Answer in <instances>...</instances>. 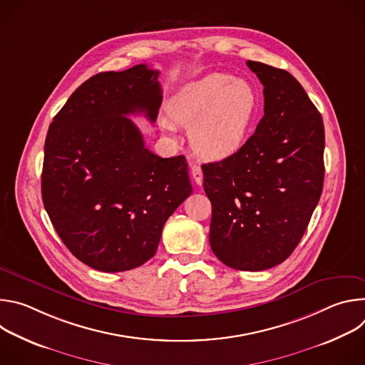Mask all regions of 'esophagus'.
I'll return each instance as SVG.
<instances>
[{
  "instance_id": "34e87169",
  "label": "esophagus",
  "mask_w": 365,
  "mask_h": 365,
  "mask_svg": "<svg viewBox=\"0 0 365 365\" xmlns=\"http://www.w3.org/2000/svg\"><path fill=\"white\" fill-rule=\"evenodd\" d=\"M190 173H192V178L193 180L200 185L202 180H203V173H202V168L199 165H192L190 166Z\"/></svg>"
}]
</instances>
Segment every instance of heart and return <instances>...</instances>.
Returning a JSON list of instances; mask_svg holds the SVG:
<instances>
[{"label":"heart","mask_w":365,"mask_h":365,"mask_svg":"<svg viewBox=\"0 0 365 365\" xmlns=\"http://www.w3.org/2000/svg\"><path fill=\"white\" fill-rule=\"evenodd\" d=\"M258 111V93L244 79L227 73H210L185 85L172 99L173 123L190 127V145L207 159H222L235 153L248 138ZM163 128L176 133L175 124Z\"/></svg>","instance_id":"1"}]
</instances>
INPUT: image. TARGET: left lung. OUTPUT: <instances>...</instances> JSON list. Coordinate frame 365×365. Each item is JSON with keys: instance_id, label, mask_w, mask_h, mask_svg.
<instances>
[{"instance_id": "8db88e82", "label": "left lung", "mask_w": 365, "mask_h": 365, "mask_svg": "<svg viewBox=\"0 0 365 365\" xmlns=\"http://www.w3.org/2000/svg\"><path fill=\"white\" fill-rule=\"evenodd\" d=\"M247 66L264 86V115L237 153L202 166L203 190L214 254L231 269L262 272L293 252L319 202L325 130L294 76L262 62Z\"/></svg>"}]
</instances>
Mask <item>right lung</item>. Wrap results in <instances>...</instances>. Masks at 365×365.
Wrapping results in <instances>:
<instances>
[{"instance_id":"right-lung-1","label":"right lung","mask_w":365,"mask_h":365,"mask_svg":"<svg viewBox=\"0 0 365 365\" xmlns=\"http://www.w3.org/2000/svg\"><path fill=\"white\" fill-rule=\"evenodd\" d=\"M159 71L137 65L85 81L50 124L41 172L48 218L86 266L117 273L144 264L192 193L185 155L163 159L125 115L155 121Z\"/></svg>"}]
</instances>
